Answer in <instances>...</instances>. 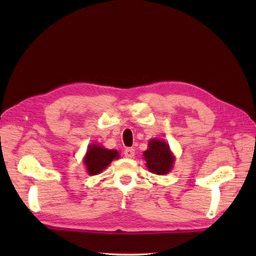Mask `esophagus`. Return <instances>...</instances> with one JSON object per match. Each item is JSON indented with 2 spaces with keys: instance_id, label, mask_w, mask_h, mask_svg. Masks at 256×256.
Returning <instances> with one entry per match:
<instances>
[{
  "instance_id": "esophagus-1",
  "label": "esophagus",
  "mask_w": 256,
  "mask_h": 256,
  "mask_svg": "<svg viewBox=\"0 0 256 256\" xmlns=\"http://www.w3.org/2000/svg\"><path fill=\"white\" fill-rule=\"evenodd\" d=\"M135 155V150L132 148H128L124 150V156L128 157V158H133Z\"/></svg>"
}]
</instances>
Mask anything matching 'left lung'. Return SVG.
<instances>
[{"label": "left lung", "mask_w": 256, "mask_h": 256, "mask_svg": "<svg viewBox=\"0 0 256 256\" xmlns=\"http://www.w3.org/2000/svg\"><path fill=\"white\" fill-rule=\"evenodd\" d=\"M146 166L156 175H165L170 172L174 164V156L170 150V146L160 140H150L148 150L144 152Z\"/></svg>", "instance_id": "8db88e82"}]
</instances>
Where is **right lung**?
Listing matches in <instances>:
<instances>
[{"mask_svg": "<svg viewBox=\"0 0 256 256\" xmlns=\"http://www.w3.org/2000/svg\"><path fill=\"white\" fill-rule=\"evenodd\" d=\"M114 158H118L116 150H110L98 145H90L84 157V164L89 175L100 174Z\"/></svg>", "mask_w": 256, "mask_h": 256, "instance_id": "right-lung-1", "label": "right lung"}]
</instances>
